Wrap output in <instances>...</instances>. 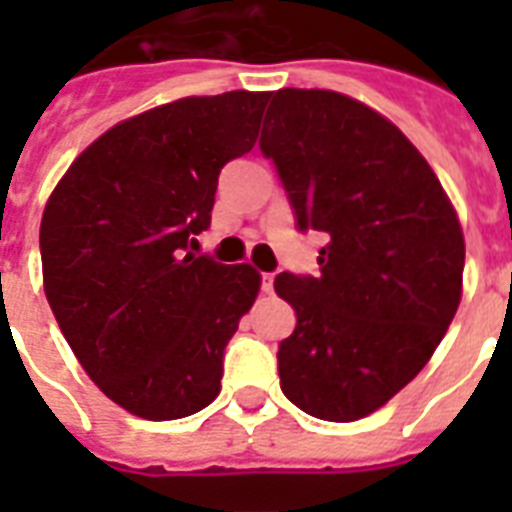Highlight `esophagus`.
Wrapping results in <instances>:
<instances>
[{
    "label": "esophagus",
    "instance_id": "obj_1",
    "mask_svg": "<svg viewBox=\"0 0 512 512\" xmlns=\"http://www.w3.org/2000/svg\"><path fill=\"white\" fill-rule=\"evenodd\" d=\"M263 292H273V273H263Z\"/></svg>",
    "mask_w": 512,
    "mask_h": 512
}]
</instances>
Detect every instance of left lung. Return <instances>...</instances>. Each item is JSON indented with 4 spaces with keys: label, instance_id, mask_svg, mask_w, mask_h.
<instances>
[{
    "label": "left lung",
    "instance_id": "1",
    "mask_svg": "<svg viewBox=\"0 0 512 512\" xmlns=\"http://www.w3.org/2000/svg\"><path fill=\"white\" fill-rule=\"evenodd\" d=\"M265 122L260 151L297 228L327 239L316 276L273 281L297 313L279 345L281 390L311 417L361 420L420 374L452 324L460 220L420 151L364 103L284 87Z\"/></svg>",
    "mask_w": 512,
    "mask_h": 512
}]
</instances>
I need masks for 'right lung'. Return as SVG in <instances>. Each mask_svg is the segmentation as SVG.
<instances>
[{
	"label": "right lung",
	"instance_id": "obj_1",
	"mask_svg": "<svg viewBox=\"0 0 512 512\" xmlns=\"http://www.w3.org/2000/svg\"><path fill=\"white\" fill-rule=\"evenodd\" d=\"M271 92L151 108L103 132L42 215L44 295L90 380L143 420H180L220 393L225 345L260 292L252 265L193 255L217 175L255 146Z\"/></svg>",
	"mask_w": 512,
	"mask_h": 512
}]
</instances>
